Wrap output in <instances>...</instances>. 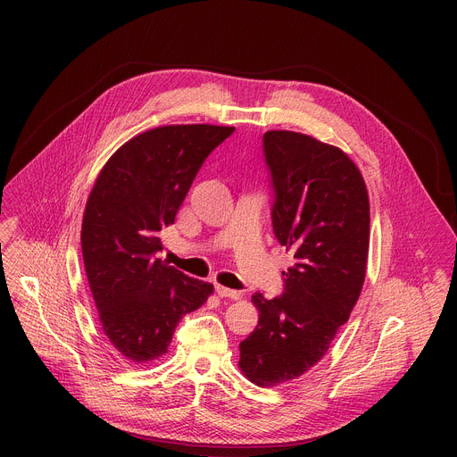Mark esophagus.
Wrapping results in <instances>:
<instances>
[{
    "instance_id": "34e87169",
    "label": "esophagus",
    "mask_w": 457,
    "mask_h": 457,
    "mask_svg": "<svg viewBox=\"0 0 457 457\" xmlns=\"http://www.w3.org/2000/svg\"><path fill=\"white\" fill-rule=\"evenodd\" d=\"M215 291L220 298H229V300H240L242 298L240 291H233V289H228V287H222V286H215Z\"/></svg>"
}]
</instances>
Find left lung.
<instances>
[{
  "instance_id": "8db88e82",
  "label": "left lung",
  "mask_w": 457,
  "mask_h": 457,
  "mask_svg": "<svg viewBox=\"0 0 457 457\" xmlns=\"http://www.w3.org/2000/svg\"><path fill=\"white\" fill-rule=\"evenodd\" d=\"M275 237L293 254L286 291L253 295L258 325L240 342L238 367L258 386L305 374L329 351L356 305L367 271L370 206L360 168L338 146L270 129Z\"/></svg>"
}]
</instances>
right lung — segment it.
<instances>
[{"mask_svg":"<svg viewBox=\"0 0 457 457\" xmlns=\"http://www.w3.org/2000/svg\"><path fill=\"white\" fill-rule=\"evenodd\" d=\"M233 129L152 128L124 143L94 182L81 224L85 271L101 329L128 361L162 358L179 320L213 295L212 284L180 273L157 251L204 159Z\"/></svg>","mask_w":457,"mask_h":457,"instance_id":"right-lung-1","label":"right lung"}]
</instances>
